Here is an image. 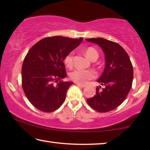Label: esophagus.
Masks as SVG:
<instances>
[{"instance_id": "34e87169", "label": "esophagus", "mask_w": 150, "mask_h": 150, "mask_svg": "<svg viewBox=\"0 0 150 150\" xmlns=\"http://www.w3.org/2000/svg\"><path fill=\"white\" fill-rule=\"evenodd\" d=\"M76 84H77V85L78 86V87H80V88H84V87H85V85H80V84H78V83H76Z\"/></svg>"}]
</instances>
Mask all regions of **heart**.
Here are the masks:
<instances>
[{
  "label": "heart",
  "instance_id": "heart-1",
  "mask_svg": "<svg viewBox=\"0 0 150 150\" xmlns=\"http://www.w3.org/2000/svg\"><path fill=\"white\" fill-rule=\"evenodd\" d=\"M85 55L88 59L91 60L93 57H98V53L93 47H88L85 50ZM65 63L67 67H71L73 65V54L70 53L66 55L64 59ZM96 74L93 70L75 69L71 73L70 77L75 83L80 85H86L88 81L95 77Z\"/></svg>",
  "mask_w": 150,
  "mask_h": 150
}]
</instances>
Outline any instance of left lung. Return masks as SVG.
I'll use <instances>...</instances> for the list:
<instances>
[{"label":"left lung","mask_w":150,"mask_h":150,"mask_svg":"<svg viewBox=\"0 0 150 150\" xmlns=\"http://www.w3.org/2000/svg\"><path fill=\"white\" fill-rule=\"evenodd\" d=\"M86 41L97 44L105 54V67L97 82L105 86L96 88V95L88 98L91 108L99 112H106L120 106L132 88L134 77L132 64L124 48L116 42L96 38Z\"/></svg>","instance_id":"left-lung-1"}]
</instances>
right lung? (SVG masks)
Here are the masks:
<instances>
[{
  "instance_id": "1",
  "label": "right lung",
  "mask_w": 150,
  "mask_h": 150,
  "mask_svg": "<svg viewBox=\"0 0 150 150\" xmlns=\"http://www.w3.org/2000/svg\"><path fill=\"white\" fill-rule=\"evenodd\" d=\"M82 41L83 38L49 37L30 48L22 64V83L34 107L50 112L62 106L67 90L73 85L71 81H61L67 77L63 61Z\"/></svg>"
}]
</instances>
